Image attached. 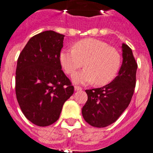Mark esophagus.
Returning a JSON list of instances; mask_svg holds the SVG:
<instances>
[{"mask_svg":"<svg viewBox=\"0 0 153 153\" xmlns=\"http://www.w3.org/2000/svg\"><path fill=\"white\" fill-rule=\"evenodd\" d=\"M74 89H75V91H81L82 88L81 87H79V86L76 85V86H74Z\"/></svg>","mask_w":153,"mask_h":153,"instance_id":"obj_1","label":"esophagus"}]
</instances>
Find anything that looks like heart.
<instances>
[{
    "label": "heart",
    "mask_w": 153,
    "mask_h": 153,
    "mask_svg": "<svg viewBox=\"0 0 153 153\" xmlns=\"http://www.w3.org/2000/svg\"><path fill=\"white\" fill-rule=\"evenodd\" d=\"M59 59L63 69L68 74L83 64L85 66V68L72 75L74 82H94L97 85L109 83L117 75L121 62V56L116 48L95 39H83L76 42L74 48L63 49Z\"/></svg>",
    "instance_id": "heart-1"
}]
</instances>
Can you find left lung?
I'll return each instance as SVG.
<instances>
[{
    "label": "left lung",
    "instance_id": "obj_1",
    "mask_svg": "<svg viewBox=\"0 0 153 153\" xmlns=\"http://www.w3.org/2000/svg\"><path fill=\"white\" fill-rule=\"evenodd\" d=\"M122 51L123 62L113 81L99 88L85 90L88 100L82 107V114L91 126L102 128L114 123L131 102L137 65L127 45H122Z\"/></svg>",
    "mask_w": 153,
    "mask_h": 153
}]
</instances>
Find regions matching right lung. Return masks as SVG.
Listing matches in <instances>:
<instances>
[{
	"label": "right lung",
	"instance_id": "add662e5",
	"mask_svg": "<svg viewBox=\"0 0 153 153\" xmlns=\"http://www.w3.org/2000/svg\"><path fill=\"white\" fill-rule=\"evenodd\" d=\"M65 36L53 30L32 37L19 55L16 94L20 108L30 122L47 126L59 119L74 88L62 70L59 56Z\"/></svg>",
	"mask_w": 153,
	"mask_h": 153
}]
</instances>
